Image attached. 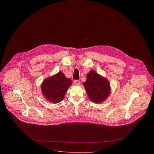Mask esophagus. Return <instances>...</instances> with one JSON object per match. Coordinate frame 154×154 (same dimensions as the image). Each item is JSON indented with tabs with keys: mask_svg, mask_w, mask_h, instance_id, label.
Returning <instances> with one entry per match:
<instances>
[{
	"mask_svg": "<svg viewBox=\"0 0 154 154\" xmlns=\"http://www.w3.org/2000/svg\"><path fill=\"white\" fill-rule=\"evenodd\" d=\"M73 83L75 85H80V81L79 80H75L73 81Z\"/></svg>",
	"mask_w": 154,
	"mask_h": 154,
	"instance_id": "1",
	"label": "esophagus"
}]
</instances>
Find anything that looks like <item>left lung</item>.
<instances>
[{"mask_svg": "<svg viewBox=\"0 0 154 154\" xmlns=\"http://www.w3.org/2000/svg\"><path fill=\"white\" fill-rule=\"evenodd\" d=\"M84 85L88 97L95 103L104 101L110 95L111 89L109 81L94 70L88 73Z\"/></svg>", "mask_w": 154, "mask_h": 154, "instance_id": "obj_1", "label": "left lung"}]
</instances>
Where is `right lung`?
I'll use <instances>...</instances> for the list:
<instances>
[{
	"mask_svg": "<svg viewBox=\"0 0 154 154\" xmlns=\"http://www.w3.org/2000/svg\"><path fill=\"white\" fill-rule=\"evenodd\" d=\"M72 85L69 78H66L62 72L46 78L41 89L45 99L53 104L60 102L65 96L67 89Z\"/></svg>",
	"mask_w": 154,
	"mask_h": 154,
	"instance_id": "1",
	"label": "right lung"
}]
</instances>
